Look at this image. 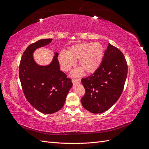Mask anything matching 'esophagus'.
I'll list each match as a JSON object with an SVG mask.
<instances>
[{
  "instance_id": "34e87169",
  "label": "esophagus",
  "mask_w": 149,
  "mask_h": 149,
  "mask_svg": "<svg viewBox=\"0 0 149 149\" xmlns=\"http://www.w3.org/2000/svg\"><path fill=\"white\" fill-rule=\"evenodd\" d=\"M72 82L73 83H80L81 82V79L80 78H78V79H72Z\"/></svg>"
}]
</instances>
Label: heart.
<instances>
[{
  "mask_svg": "<svg viewBox=\"0 0 149 149\" xmlns=\"http://www.w3.org/2000/svg\"><path fill=\"white\" fill-rule=\"evenodd\" d=\"M104 48L99 42L81 43L71 47L65 52H60L58 59L61 69L69 71L73 67L75 61L78 60L81 68L73 72V74H79L83 70L86 73H92L100 66L102 61Z\"/></svg>",
  "mask_w": 149,
  "mask_h": 149,
  "instance_id": "heart-1",
  "label": "heart"
}]
</instances>
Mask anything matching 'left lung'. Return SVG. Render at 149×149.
I'll list each match as a JSON object with an SVG mask.
<instances>
[{
    "label": "left lung",
    "mask_w": 149,
    "mask_h": 149,
    "mask_svg": "<svg viewBox=\"0 0 149 149\" xmlns=\"http://www.w3.org/2000/svg\"><path fill=\"white\" fill-rule=\"evenodd\" d=\"M127 63L123 53L110 43L102 61L94 73L82 78L85 94L81 102L92 113H101L118 100L127 75Z\"/></svg>",
    "instance_id": "8db88e82"
}]
</instances>
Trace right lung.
Here are the masks:
<instances>
[{
    "label": "right lung",
    "instance_id": "add662e5",
    "mask_svg": "<svg viewBox=\"0 0 149 149\" xmlns=\"http://www.w3.org/2000/svg\"><path fill=\"white\" fill-rule=\"evenodd\" d=\"M52 40L42 39L30 44L22 55L19 65V78L26 99L44 114H53L60 110L73 86L71 79L60 70L58 53L48 66L38 65L33 60L35 49L47 45Z\"/></svg>",
    "mask_w": 149,
    "mask_h": 149
}]
</instances>
